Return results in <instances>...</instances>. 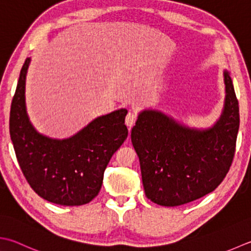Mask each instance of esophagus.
Listing matches in <instances>:
<instances>
[{
  "mask_svg": "<svg viewBox=\"0 0 251 251\" xmlns=\"http://www.w3.org/2000/svg\"><path fill=\"white\" fill-rule=\"evenodd\" d=\"M137 119H138V115H137V113H136V112H134V111H130V112H128V114L126 115L125 123H126V125L129 127V129L131 128L132 126L135 125V123H136Z\"/></svg>",
  "mask_w": 251,
  "mask_h": 251,
  "instance_id": "obj_1",
  "label": "esophagus"
}]
</instances>
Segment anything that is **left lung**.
<instances>
[{"label": "left lung", "instance_id": "obj_1", "mask_svg": "<svg viewBox=\"0 0 251 251\" xmlns=\"http://www.w3.org/2000/svg\"><path fill=\"white\" fill-rule=\"evenodd\" d=\"M225 105L208 130L181 126L156 111H144L131 129L146 196L154 203L176 207L203 197L222 183L236 150L239 107L227 71Z\"/></svg>", "mask_w": 251, "mask_h": 251}]
</instances>
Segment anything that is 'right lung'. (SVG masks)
Wrapping results in <instances>:
<instances>
[{"label":"right lung","mask_w":251,"mask_h":251,"mask_svg":"<svg viewBox=\"0 0 251 251\" xmlns=\"http://www.w3.org/2000/svg\"><path fill=\"white\" fill-rule=\"evenodd\" d=\"M30 58L19 75L9 114V134L25 178L41 198L62 205H81L97 197L106 165L128 136L127 111L98 117L70 139L56 140L34 130L25 105Z\"/></svg>","instance_id":"obj_1"}]
</instances>
